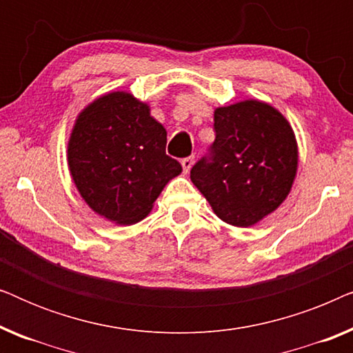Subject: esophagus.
I'll list each match as a JSON object with an SVG mask.
<instances>
[{
  "mask_svg": "<svg viewBox=\"0 0 353 353\" xmlns=\"http://www.w3.org/2000/svg\"><path fill=\"white\" fill-rule=\"evenodd\" d=\"M192 163H194V157H185L181 159V167H183V172L188 173L191 170Z\"/></svg>",
  "mask_w": 353,
  "mask_h": 353,
  "instance_id": "esophagus-1",
  "label": "esophagus"
}]
</instances>
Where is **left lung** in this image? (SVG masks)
<instances>
[{
	"mask_svg": "<svg viewBox=\"0 0 353 353\" xmlns=\"http://www.w3.org/2000/svg\"><path fill=\"white\" fill-rule=\"evenodd\" d=\"M212 156L191 168V181L225 223L248 228L286 201L299 167L288 119L259 99L216 108Z\"/></svg>",
	"mask_w": 353,
	"mask_h": 353,
	"instance_id": "left-lung-1",
	"label": "left lung"
}]
</instances>
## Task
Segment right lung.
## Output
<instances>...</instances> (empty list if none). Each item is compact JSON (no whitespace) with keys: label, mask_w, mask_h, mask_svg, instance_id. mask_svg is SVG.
<instances>
[{"label":"right lung","mask_w":353,"mask_h":353,"mask_svg":"<svg viewBox=\"0 0 353 353\" xmlns=\"http://www.w3.org/2000/svg\"><path fill=\"white\" fill-rule=\"evenodd\" d=\"M167 130L128 91H110L77 115L67 163L77 191L94 214L133 225L152 210L180 162L165 154Z\"/></svg>","instance_id":"right-lung-1"}]
</instances>
